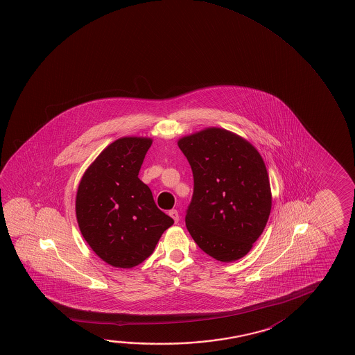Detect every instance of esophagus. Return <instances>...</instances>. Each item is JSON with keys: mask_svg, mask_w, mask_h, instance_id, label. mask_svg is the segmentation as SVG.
I'll use <instances>...</instances> for the list:
<instances>
[{"mask_svg": "<svg viewBox=\"0 0 355 355\" xmlns=\"http://www.w3.org/2000/svg\"><path fill=\"white\" fill-rule=\"evenodd\" d=\"M169 215L173 218V220H175V223H178V221H180V214H178V211H177V210H169Z\"/></svg>", "mask_w": 355, "mask_h": 355, "instance_id": "1", "label": "esophagus"}]
</instances>
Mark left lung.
Returning <instances> with one entry per match:
<instances>
[{"label":"left lung","mask_w":355,"mask_h":355,"mask_svg":"<svg viewBox=\"0 0 355 355\" xmlns=\"http://www.w3.org/2000/svg\"><path fill=\"white\" fill-rule=\"evenodd\" d=\"M178 146L194 180L188 232L215 260L241 259L263 232L272 205L260 153L243 137L219 128L182 137Z\"/></svg>","instance_id":"8db88e82"}]
</instances>
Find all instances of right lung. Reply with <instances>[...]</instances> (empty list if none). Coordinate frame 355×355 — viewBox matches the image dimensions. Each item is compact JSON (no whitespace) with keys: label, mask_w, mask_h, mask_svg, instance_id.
I'll use <instances>...</instances> for the list:
<instances>
[{"label":"right lung","mask_w":355,"mask_h":355,"mask_svg":"<svg viewBox=\"0 0 355 355\" xmlns=\"http://www.w3.org/2000/svg\"><path fill=\"white\" fill-rule=\"evenodd\" d=\"M147 137H122L107 146L78 187L76 220L89 246L114 268H131L151 255L175 221L164 214L139 178Z\"/></svg>","instance_id":"right-lung-1"}]
</instances>
